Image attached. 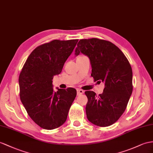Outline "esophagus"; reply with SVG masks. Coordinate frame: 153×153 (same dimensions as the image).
Masks as SVG:
<instances>
[{
    "label": "esophagus",
    "instance_id": "34e87169",
    "mask_svg": "<svg viewBox=\"0 0 153 153\" xmlns=\"http://www.w3.org/2000/svg\"><path fill=\"white\" fill-rule=\"evenodd\" d=\"M84 93V91H83V90L81 89H77V96H79L81 94H82Z\"/></svg>",
    "mask_w": 153,
    "mask_h": 153
}]
</instances>
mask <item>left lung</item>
<instances>
[{
    "label": "left lung",
    "instance_id": "8db88e82",
    "mask_svg": "<svg viewBox=\"0 0 153 153\" xmlns=\"http://www.w3.org/2000/svg\"><path fill=\"white\" fill-rule=\"evenodd\" d=\"M80 53L89 58L94 81L105 84L103 92L98 96L93 91L85 92L87 119L97 126H110L123 114L132 94L131 65L115 45L99 39H81L75 56Z\"/></svg>",
    "mask_w": 153,
    "mask_h": 153
}]
</instances>
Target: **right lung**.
I'll use <instances>...</instances> for the list:
<instances>
[{
  "label": "right lung",
  "instance_id": "obj_1",
  "mask_svg": "<svg viewBox=\"0 0 153 153\" xmlns=\"http://www.w3.org/2000/svg\"><path fill=\"white\" fill-rule=\"evenodd\" d=\"M78 39L53 40L30 53L19 77L20 98L29 116L39 127L52 130L67 119L77 94L74 88L54 91L52 79L59 75Z\"/></svg>",
  "mask_w": 153,
  "mask_h": 153
}]
</instances>
